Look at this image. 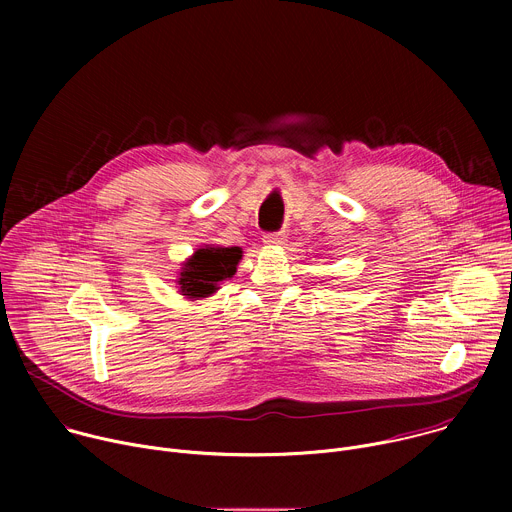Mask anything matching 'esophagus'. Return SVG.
<instances>
[{
  "instance_id": "esophagus-1",
  "label": "esophagus",
  "mask_w": 512,
  "mask_h": 512,
  "mask_svg": "<svg viewBox=\"0 0 512 512\" xmlns=\"http://www.w3.org/2000/svg\"><path fill=\"white\" fill-rule=\"evenodd\" d=\"M263 243L269 247H279L285 243V235L283 233H267V235H263Z\"/></svg>"
}]
</instances>
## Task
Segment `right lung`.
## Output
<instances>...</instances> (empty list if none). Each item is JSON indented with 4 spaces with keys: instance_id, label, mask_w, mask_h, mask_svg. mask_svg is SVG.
I'll use <instances>...</instances> for the list:
<instances>
[{
    "instance_id": "1",
    "label": "right lung",
    "mask_w": 512,
    "mask_h": 512,
    "mask_svg": "<svg viewBox=\"0 0 512 512\" xmlns=\"http://www.w3.org/2000/svg\"><path fill=\"white\" fill-rule=\"evenodd\" d=\"M241 257V247L204 245L196 249L194 255L182 263L178 277L180 294L190 300L212 296L218 289V283L237 273Z\"/></svg>"
}]
</instances>
